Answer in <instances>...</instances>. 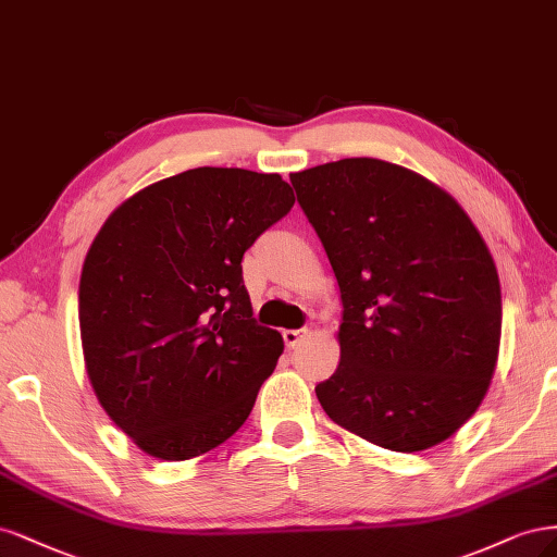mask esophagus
<instances>
[{
  "label": "esophagus",
  "mask_w": 557,
  "mask_h": 557,
  "mask_svg": "<svg viewBox=\"0 0 557 557\" xmlns=\"http://www.w3.org/2000/svg\"><path fill=\"white\" fill-rule=\"evenodd\" d=\"M305 335H308V331H305V329H298V331L289 329V331H284V333H282V337H284V345L289 347V349L298 347V343H300V339H302Z\"/></svg>",
  "instance_id": "34e87169"
}]
</instances>
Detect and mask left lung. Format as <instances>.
Segmentation results:
<instances>
[{
  "instance_id": "obj_1",
  "label": "left lung",
  "mask_w": 557,
  "mask_h": 557,
  "mask_svg": "<svg viewBox=\"0 0 557 557\" xmlns=\"http://www.w3.org/2000/svg\"><path fill=\"white\" fill-rule=\"evenodd\" d=\"M343 300L326 414L388 451L451 437L491 386L502 294L476 226L444 189L382 159L292 173Z\"/></svg>"
}]
</instances>
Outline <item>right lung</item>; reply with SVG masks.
<instances>
[{"mask_svg": "<svg viewBox=\"0 0 557 557\" xmlns=\"http://www.w3.org/2000/svg\"><path fill=\"white\" fill-rule=\"evenodd\" d=\"M294 201L277 173L201 166L140 189L97 233L78 289L85 368L146 454H208L252 411L284 343L252 317L240 261Z\"/></svg>", "mask_w": 557, "mask_h": 557, "instance_id": "obj_1", "label": "right lung"}]
</instances>
